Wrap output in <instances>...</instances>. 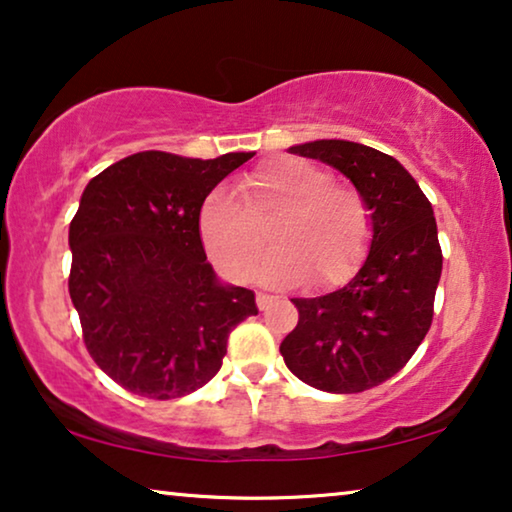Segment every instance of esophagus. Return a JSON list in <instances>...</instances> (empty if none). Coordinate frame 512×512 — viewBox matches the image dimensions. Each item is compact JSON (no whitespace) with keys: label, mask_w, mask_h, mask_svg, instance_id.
I'll return each mask as SVG.
<instances>
[{"label":"esophagus","mask_w":512,"mask_h":512,"mask_svg":"<svg viewBox=\"0 0 512 512\" xmlns=\"http://www.w3.org/2000/svg\"><path fill=\"white\" fill-rule=\"evenodd\" d=\"M273 304V297L271 294H266V292H257V308L259 311H266V308H269Z\"/></svg>","instance_id":"1"}]
</instances>
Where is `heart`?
<instances>
[{"label": "heart", "instance_id": "b5f03b06", "mask_svg": "<svg viewBox=\"0 0 512 512\" xmlns=\"http://www.w3.org/2000/svg\"><path fill=\"white\" fill-rule=\"evenodd\" d=\"M246 201L211 192L199 208V236L225 276L248 280L266 250L271 225L276 250L266 259V283L311 287L343 283L366 253L369 211L357 190L331 183L329 171L297 157H276L243 183Z\"/></svg>", "mask_w": 512, "mask_h": 512}]
</instances>
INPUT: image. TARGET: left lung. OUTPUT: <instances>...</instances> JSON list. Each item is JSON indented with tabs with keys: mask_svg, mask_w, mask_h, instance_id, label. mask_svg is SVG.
Segmentation results:
<instances>
[{
	"mask_svg": "<svg viewBox=\"0 0 512 512\" xmlns=\"http://www.w3.org/2000/svg\"><path fill=\"white\" fill-rule=\"evenodd\" d=\"M290 153L350 178L369 211L371 241L343 287L292 299L299 322L280 355L315 390H371L406 366L431 327L443 269L434 208L401 162L364 143L320 139L297 143Z\"/></svg>",
	"mask_w": 512,
	"mask_h": 512,
	"instance_id": "8db88e82",
	"label": "left lung"
}]
</instances>
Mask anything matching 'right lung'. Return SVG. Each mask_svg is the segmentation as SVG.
I'll return each mask as SVG.
<instances>
[{"mask_svg": "<svg viewBox=\"0 0 512 512\" xmlns=\"http://www.w3.org/2000/svg\"><path fill=\"white\" fill-rule=\"evenodd\" d=\"M255 153L215 160L134 153L85 185L69 225V294L85 348L132 394L178 399L220 371L255 292L206 262L199 208Z\"/></svg>", "mask_w": 512, "mask_h": 512, "instance_id": "add662e5", "label": "right lung"}]
</instances>
